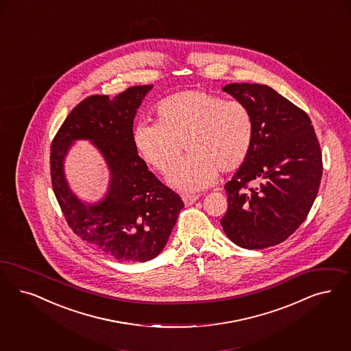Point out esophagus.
Listing matches in <instances>:
<instances>
[{"instance_id":"34e87169","label":"esophagus","mask_w":351,"mask_h":351,"mask_svg":"<svg viewBox=\"0 0 351 351\" xmlns=\"http://www.w3.org/2000/svg\"><path fill=\"white\" fill-rule=\"evenodd\" d=\"M182 201L186 206L193 205L194 202L199 198L197 194H182Z\"/></svg>"}]
</instances>
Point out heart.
<instances>
[{
  "label": "heart",
  "instance_id": "obj_1",
  "mask_svg": "<svg viewBox=\"0 0 351 351\" xmlns=\"http://www.w3.org/2000/svg\"><path fill=\"white\" fill-rule=\"evenodd\" d=\"M156 115L157 121L134 125L133 146L147 166L167 173L185 145L191 154L169 175V185L184 193L208 186L219 169H240L250 154L254 123L239 99L189 89L162 99Z\"/></svg>",
  "mask_w": 351,
  "mask_h": 351
}]
</instances>
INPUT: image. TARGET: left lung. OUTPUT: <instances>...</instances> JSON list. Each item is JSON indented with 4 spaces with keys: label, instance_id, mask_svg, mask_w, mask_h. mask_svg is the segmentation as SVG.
Listing matches in <instances>:
<instances>
[{
    "label": "left lung",
    "instance_id": "1",
    "mask_svg": "<svg viewBox=\"0 0 351 351\" xmlns=\"http://www.w3.org/2000/svg\"><path fill=\"white\" fill-rule=\"evenodd\" d=\"M223 90L247 106L254 140L224 185L228 210L220 224L236 245L265 249L307 218L323 175L320 144L308 115L268 85L233 83Z\"/></svg>",
    "mask_w": 351,
    "mask_h": 351
}]
</instances>
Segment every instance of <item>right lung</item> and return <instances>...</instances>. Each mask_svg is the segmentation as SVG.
Returning <instances> with one entry per match:
<instances>
[{
	"mask_svg": "<svg viewBox=\"0 0 351 351\" xmlns=\"http://www.w3.org/2000/svg\"><path fill=\"white\" fill-rule=\"evenodd\" d=\"M152 85H136L114 98L86 97L62 123L50 147V176L70 228L119 262H146L167 243L184 202L147 169L132 143L133 118ZM90 139L108 162L110 192L85 206L69 191L62 159L75 139Z\"/></svg>",
	"mask_w": 351,
	"mask_h": 351,
	"instance_id": "right-lung-1",
	"label": "right lung"
}]
</instances>
